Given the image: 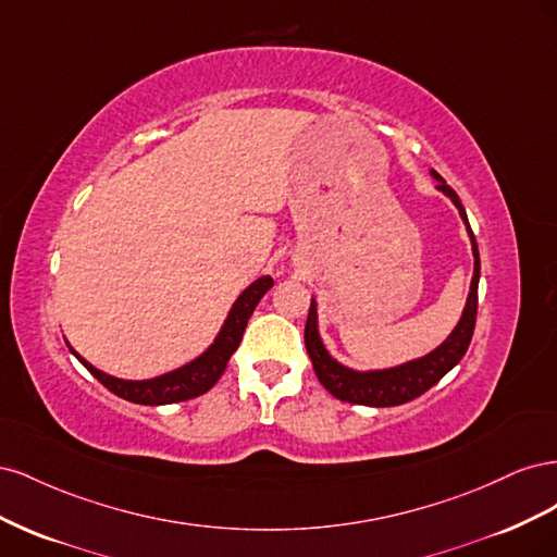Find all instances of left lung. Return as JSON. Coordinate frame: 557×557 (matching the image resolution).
Listing matches in <instances>:
<instances>
[{"label":"left lung","mask_w":557,"mask_h":557,"mask_svg":"<svg viewBox=\"0 0 557 557\" xmlns=\"http://www.w3.org/2000/svg\"><path fill=\"white\" fill-rule=\"evenodd\" d=\"M432 176L440 181L436 188H440L444 195H448L453 205L458 207L460 218L465 221L467 232H469L471 252H474V276H471L467 305H465L460 323L455 325V330L448 334V339L442 346H436L423 358L404 362V364L391 367V369L356 372V369L336 362L327 352L323 339H320V334H318L315 299H311V309H309L307 327H305V344H307L318 381L323 383L325 391L332 393L336 399L350 401V404H364V407H397V404L411 401V399L423 395L425 391H430L434 383H440L450 372V369L462 360V356L469 348L471 334H474V325H476V309H479V276H481L479 246L474 239V232H471V227H469L460 197L455 195V190L450 188V185H446V181L440 174L432 172Z\"/></svg>","instance_id":"obj_1"}]
</instances>
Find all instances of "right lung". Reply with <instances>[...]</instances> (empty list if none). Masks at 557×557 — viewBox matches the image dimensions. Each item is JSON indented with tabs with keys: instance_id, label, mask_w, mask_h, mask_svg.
<instances>
[{
	"instance_id": "right-lung-1",
	"label": "right lung",
	"mask_w": 557,
	"mask_h": 557,
	"mask_svg": "<svg viewBox=\"0 0 557 557\" xmlns=\"http://www.w3.org/2000/svg\"><path fill=\"white\" fill-rule=\"evenodd\" d=\"M272 285H274L272 276H260L258 281H252L248 288L237 297V301L232 305L225 325L221 332H218L215 342L205 352H201L199 358L174 369V372H170V374L146 379V381L115 379L111 374L99 372V369L92 367L88 360H83L72 346H70V350L99 383L109 387L113 395L123 397L127 401L158 407V404H174V401L193 399V397H199L207 391H211L215 381L223 376L232 352L239 348L244 330L248 325V318L252 315V311H256L258 301L264 297V293L269 288H272Z\"/></svg>"
}]
</instances>
